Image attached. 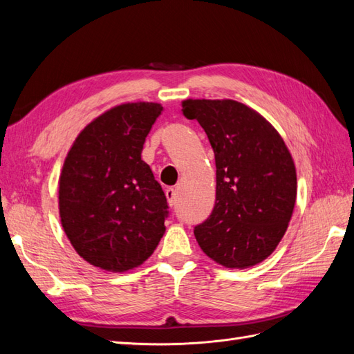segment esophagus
Returning a JSON list of instances; mask_svg holds the SVG:
<instances>
[{
    "label": "esophagus",
    "instance_id": "1",
    "mask_svg": "<svg viewBox=\"0 0 354 354\" xmlns=\"http://www.w3.org/2000/svg\"><path fill=\"white\" fill-rule=\"evenodd\" d=\"M165 195H167V199H168V203L171 207L173 205H176V201H177V194H176V189L174 187H168L167 190H165Z\"/></svg>",
    "mask_w": 354,
    "mask_h": 354
}]
</instances>
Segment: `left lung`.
<instances>
[{"label": "left lung", "instance_id": "1", "mask_svg": "<svg viewBox=\"0 0 354 354\" xmlns=\"http://www.w3.org/2000/svg\"><path fill=\"white\" fill-rule=\"evenodd\" d=\"M216 156V205L194 232L202 251L229 269L261 263L291 220L297 176L281 136L261 115L234 100H186Z\"/></svg>", "mask_w": 354, "mask_h": 354}]
</instances>
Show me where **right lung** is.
Instances as JSON below:
<instances>
[{"mask_svg":"<svg viewBox=\"0 0 354 354\" xmlns=\"http://www.w3.org/2000/svg\"><path fill=\"white\" fill-rule=\"evenodd\" d=\"M162 106L127 103L77 137L59 181L62 226L85 261L127 272L152 255L165 232L168 202L143 143Z\"/></svg>","mask_w":354,"mask_h":354,"instance_id":"add662e5","label":"right lung"}]
</instances>
